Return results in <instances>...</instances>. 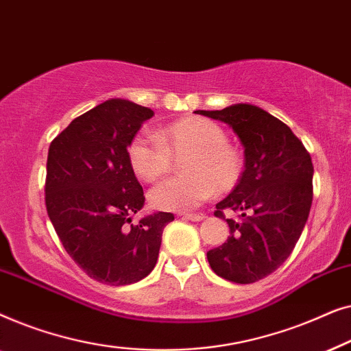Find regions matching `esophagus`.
I'll list each match as a JSON object with an SVG mask.
<instances>
[{"instance_id": "1", "label": "esophagus", "mask_w": 351, "mask_h": 351, "mask_svg": "<svg viewBox=\"0 0 351 351\" xmlns=\"http://www.w3.org/2000/svg\"><path fill=\"white\" fill-rule=\"evenodd\" d=\"M180 215H184V219L193 220V222H199V220L206 219V214H204V213H196V214H180Z\"/></svg>"}]
</instances>
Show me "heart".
<instances>
[{
	"label": "heart",
	"mask_w": 351,
	"mask_h": 351,
	"mask_svg": "<svg viewBox=\"0 0 351 351\" xmlns=\"http://www.w3.org/2000/svg\"><path fill=\"white\" fill-rule=\"evenodd\" d=\"M185 174L161 182L150 193L160 210H189L214 191L227 193L243 176V155L227 141V132L208 118L189 117L160 128L153 136L138 134L128 145L131 169L143 182H156L181 158Z\"/></svg>",
	"instance_id": "b5f03b06"
}]
</instances>
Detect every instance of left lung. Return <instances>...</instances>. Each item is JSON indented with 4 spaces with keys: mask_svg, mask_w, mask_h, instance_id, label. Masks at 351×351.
<instances>
[{
    "mask_svg": "<svg viewBox=\"0 0 351 351\" xmlns=\"http://www.w3.org/2000/svg\"><path fill=\"white\" fill-rule=\"evenodd\" d=\"M196 113L230 124L244 145L241 179L214 213L241 215L227 219L230 237L208 261L223 280L251 285L280 268L299 241L313 201V162L289 126L265 110L238 104Z\"/></svg>",
    "mask_w": 351,
    "mask_h": 351,
    "instance_id": "1",
    "label": "left lung"
}]
</instances>
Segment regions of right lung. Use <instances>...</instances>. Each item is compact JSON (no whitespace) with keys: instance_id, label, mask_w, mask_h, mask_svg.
<instances>
[{"instance_id":"right-lung-1","label":"right lung","mask_w":351,"mask_h":351,"mask_svg":"<svg viewBox=\"0 0 351 351\" xmlns=\"http://www.w3.org/2000/svg\"><path fill=\"white\" fill-rule=\"evenodd\" d=\"M153 110L112 99L75 118L49 145L45 201L62 246L93 280L132 285L156 265L162 230L158 213L131 223L145 203L128 161V145Z\"/></svg>"}]
</instances>
